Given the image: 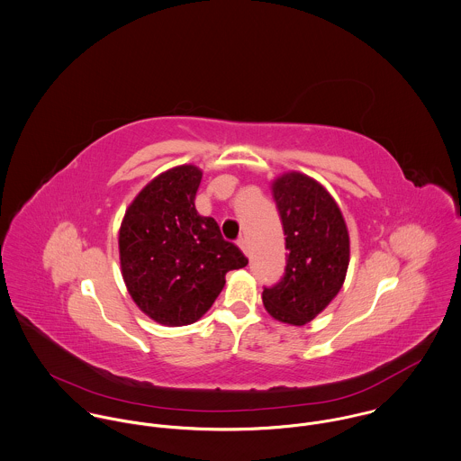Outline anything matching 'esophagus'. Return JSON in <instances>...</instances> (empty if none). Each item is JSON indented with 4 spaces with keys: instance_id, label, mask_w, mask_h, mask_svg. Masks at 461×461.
Segmentation results:
<instances>
[{
    "instance_id": "obj_1",
    "label": "esophagus",
    "mask_w": 461,
    "mask_h": 461,
    "mask_svg": "<svg viewBox=\"0 0 461 461\" xmlns=\"http://www.w3.org/2000/svg\"><path fill=\"white\" fill-rule=\"evenodd\" d=\"M237 246L242 249L244 255L249 256V246H248V240H246V239H239V240H237Z\"/></svg>"
}]
</instances>
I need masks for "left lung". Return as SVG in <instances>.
I'll return each instance as SVG.
<instances>
[{
    "instance_id": "obj_1",
    "label": "left lung",
    "mask_w": 461,
    "mask_h": 461,
    "mask_svg": "<svg viewBox=\"0 0 461 461\" xmlns=\"http://www.w3.org/2000/svg\"><path fill=\"white\" fill-rule=\"evenodd\" d=\"M274 202L286 235V267L279 283L263 288L265 309L279 321L304 325L343 286L350 239L332 196L303 173H285L272 184Z\"/></svg>"
}]
</instances>
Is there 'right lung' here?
Wrapping results in <instances>:
<instances>
[{
	"instance_id": "right-lung-1",
	"label": "right lung",
	"mask_w": 461,
	"mask_h": 461,
	"mask_svg": "<svg viewBox=\"0 0 461 461\" xmlns=\"http://www.w3.org/2000/svg\"><path fill=\"white\" fill-rule=\"evenodd\" d=\"M202 171L176 166L154 178L129 205L120 226V265L127 290L152 320L180 327L200 320L230 270L248 265L219 224L194 206Z\"/></svg>"
}]
</instances>
